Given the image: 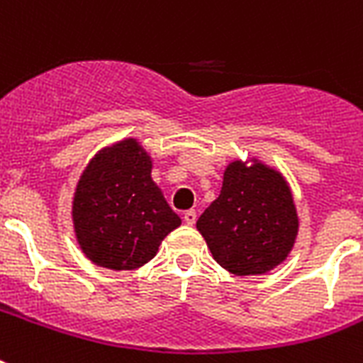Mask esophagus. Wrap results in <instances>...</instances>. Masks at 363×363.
Masks as SVG:
<instances>
[{
    "label": "esophagus",
    "instance_id": "esophagus-1",
    "mask_svg": "<svg viewBox=\"0 0 363 363\" xmlns=\"http://www.w3.org/2000/svg\"><path fill=\"white\" fill-rule=\"evenodd\" d=\"M182 218H184V224H188V226H194V224H196V218H198V215H196V211H186V213L182 215Z\"/></svg>",
    "mask_w": 363,
    "mask_h": 363
}]
</instances>
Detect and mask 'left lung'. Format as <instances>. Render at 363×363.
Segmentation results:
<instances>
[{
    "label": "left lung",
    "mask_w": 363,
    "mask_h": 363,
    "mask_svg": "<svg viewBox=\"0 0 363 363\" xmlns=\"http://www.w3.org/2000/svg\"><path fill=\"white\" fill-rule=\"evenodd\" d=\"M216 264L233 275H264L292 252L299 216L292 188L277 167L252 156L224 169L220 196L199 216Z\"/></svg>",
    "instance_id": "obj_1"
}]
</instances>
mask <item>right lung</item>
<instances>
[{"label": "right lung", "instance_id": "add662e5", "mask_svg": "<svg viewBox=\"0 0 363 363\" xmlns=\"http://www.w3.org/2000/svg\"><path fill=\"white\" fill-rule=\"evenodd\" d=\"M150 173L152 156L137 137L107 145L82 169L71 220L77 242L92 264L113 271L137 269L181 226Z\"/></svg>", "mask_w": 363, "mask_h": 363}]
</instances>
